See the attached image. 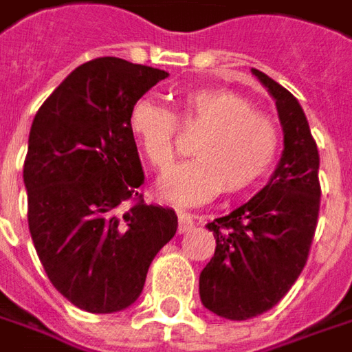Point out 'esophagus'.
Here are the masks:
<instances>
[{
    "label": "esophagus",
    "instance_id": "obj_1",
    "mask_svg": "<svg viewBox=\"0 0 352 352\" xmlns=\"http://www.w3.org/2000/svg\"><path fill=\"white\" fill-rule=\"evenodd\" d=\"M193 228V217L186 211H178V232L184 234Z\"/></svg>",
    "mask_w": 352,
    "mask_h": 352
}]
</instances>
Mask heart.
<instances>
[{
    "instance_id": "b5f03b06",
    "label": "heart",
    "mask_w": 352,
    "mask_h": 352,
    "mask_svg": "<svg viewBox=\"0 0 352 352\" xmlns=\"http://www.w3.org/2000/svg\"><path fill=\"white\" fill-rule=\"evenodd\" d=\"M178 122L204 131L193 143L195 159L160 178L157 193L170 204L199 205L223 190L244 192L277 159L279 129L270 116L230 89L204 87L182 93L176 114L151 98H139L129 108V135L155 170H166L176 159Z\"/></svg>"
}]
</instances>
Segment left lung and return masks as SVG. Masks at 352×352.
Segmentation results:
<instances>
[{"label":"left lung","instance_id":"obj_1","mask_svg":"<svg viewBox=\"0 0 352 352\" xmlns=\"http://www.w3.org/2000/svg\"><path fill=\"white\" fill-rule=\"evenodd\" d=\"M275 98L285 151L270 184L230 214L207 223L214 256L199 275L207 310L242 322L271 310L302 273L320 214V155L298 100L252 69Z\"/></svg>","mask_w":352,"mask_h":352}]
</instances>
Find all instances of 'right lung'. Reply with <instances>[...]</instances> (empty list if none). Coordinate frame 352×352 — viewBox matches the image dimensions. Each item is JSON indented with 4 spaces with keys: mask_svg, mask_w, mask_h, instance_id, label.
I'll return each mask as SVG.
<instances>
[{
    "mask_svg": "<svg viewBox=\"0 0 352 352\" xmlns=\"http://www.w3.org/2000/svg\"><path fill=\"white\" fill-rule=\"evenodd\" d=\"M168 73L120 58L79 65L34 116L23 168L28 230L50 283L77 308L124 310L178 228L147 205L131 104Z\"/></svg>",
    "mask_w": 352,
    "mask_h": 352,
    "instance_id": "right-lung-1",
    "label": "right lung"
}]
</instances>
